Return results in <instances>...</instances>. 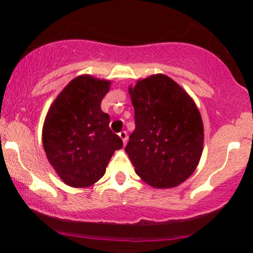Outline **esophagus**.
Returning <instances> with one entry per match:
<instances>
[{
	"instance_id": "1",
	"label": "esophagus",
	"mask_w": 253,
	"mask_h": 253,
	"mask_svg": "<svg viewBox=\"0 0 253 253\" xmlns=\"http://www.w3.org/2000/svg\"><path fill=\"white\" fill-rule=\"evenodd\" d=\"M119 136H120V138L122 139V142H124V145H126V143H127V132L126 131H121L119 133Z\"/></svg>"
}]
</instances>
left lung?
I'll use <instances>...</instances> for the list:
<instances>
[{"instance_id":"1","label":"left lung","mask_w":253,"mask_h":253,"mask_svg":"<svg viewBox=\"0 0 253 253\" xmlns=\"http://www.w3.org/2000/svg\"><path fill=\"white\" fill-rule=\"evenodd\" d=\"M136 129L126 153L136 174L154 188L176 187L197 168L205 129L200 110L187 91L158 73L128 86Z\"/></svg>"}]
</instances>
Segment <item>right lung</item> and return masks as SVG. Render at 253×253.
<instances>
[{
	"label": "right lung",
	"instance_id": "1",
	"mask_svg": "<svg viewBox=\"0 0 253 253\" xmlns=\"http://www.w3.org/2000/svg\"><path fill=\"white\" fill-rule=\"evenodd\" d=\"M111 82L90 75L76 77L53 100L42 126L48 163L71 187H89L104 174L122 141L109 127L100 104Z\"/></svg>",
	"mask_w": 253,
	"mask_h": 253
}]
</instances>
